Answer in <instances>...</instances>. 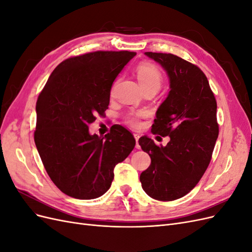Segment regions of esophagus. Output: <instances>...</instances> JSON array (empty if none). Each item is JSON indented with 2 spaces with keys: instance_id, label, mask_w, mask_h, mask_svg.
I'll use <instances>...</instances> for the list:
<instances>
[{
  "instance_id": "esophagus-1",
  "label": "esophagus",
  "mask_w": 252,
  "mask_h": 252,
  "mask_svg": "<svg viewBox=\"0 0 252 252\" xmlns=\"http://www.w3.org/2000/svg\"><path fill=\"white\" fill-rule=\"evenodd\" d=\"M134 139H135V142H136L135 147H136V148H140V145H139V139H140V135L135 133V134H134Z\"/></svg>"
}]
</instances>
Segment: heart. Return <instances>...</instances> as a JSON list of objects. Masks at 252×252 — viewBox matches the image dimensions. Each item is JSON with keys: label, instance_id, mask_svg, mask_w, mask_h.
Returning <instances> with one entry per match:
<instances>
[{"label": "heart", "instance_id": "b5f03b06", "mask_svg": "<svg viewBox=\"0 0 252 252\" xmlns=\"http://www.w3.org/2000/svg\"><path fill=\"white\" fill-rule=\"evenodd\" d=\"M136 77L141 84L144 91L156 90L158 91L161 88L163 83V74L158 68L148 62H143L136 67ZM117 85V82L113 84L112 91ZM146 112L145 111H130L125 116L126 123L132 127H136L140 125V120L143 118Z\"/></svg>", "mask_w": 252, "mask_h": 252}]
</instances>
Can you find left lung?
<instances>
[{
	"mask_svg": "<svg viewBox=\"0 0 252 252\" xmlns=\"http://www.w3.org/2000/svg\"><path fill=\"white\" fill-rule=\"evenodd\" d=\"M161 64L170 91L157 111L154 134L168 135L165 147L148 136L139 140L151 158L140 175L144 191L158 201H174L195 187L211 161L219 135L217 101L205 73L172 53L145 52Z\"/></svg>",
	"mask_w": 252,
	"mask_h": 252,
	"instance_id": "obj_1",
	"label": "left lung"
}]
</instances>
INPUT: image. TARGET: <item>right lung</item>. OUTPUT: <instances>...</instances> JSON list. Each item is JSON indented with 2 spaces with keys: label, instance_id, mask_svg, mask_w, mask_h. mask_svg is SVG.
I'll return each instance as SVG.
<instances>
[{
  "label": "right lung",
  "instance_id": "right-lung-1",
  "mask_svg": "<svg viewBox=\"0 0 252 252\" xmlns=\"http://www.w3.org/2000/svg\"><path fill=\"white\" fill-rule=\"evenodd\" d=\"M132 51H94L71 57L52 71L36 101L34 143L55 185L74 199L93 200L110 188L113 169L135 140L121 125L101 138L88 126L108 109L112 83Z\"/></svg>",
  "mask_w": 252,
  "mask_h": 252
}]
</instances>
